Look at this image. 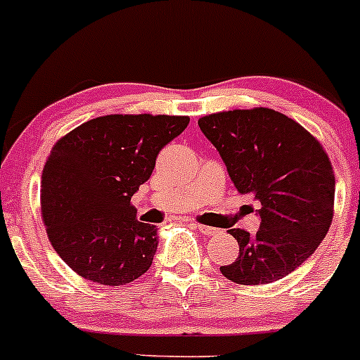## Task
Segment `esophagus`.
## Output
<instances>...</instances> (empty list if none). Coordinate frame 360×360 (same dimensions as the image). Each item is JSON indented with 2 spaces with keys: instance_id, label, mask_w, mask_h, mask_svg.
<instances>
[{
  "instance_id": "esophagus-1",
  "label": "esophagus",
  "mask_w": 360,
  "mask_h": 360,
  "mask_svg": "<svg viewBox=\"0 0 360 360\" xmlns=\"http://www.w3.org/2000/svg\"><path fill=\"white\" fill-rule=\"evenodd\" d=\"M191 225H193L197 230H200L202 233H205V236H214V233H218V229H214V226L200 225V223H197V221H193Z\"/></svg>"
}]
</instances>
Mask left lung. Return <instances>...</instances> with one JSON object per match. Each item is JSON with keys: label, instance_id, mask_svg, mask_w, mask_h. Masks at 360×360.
<instances>
[{"label": "left lung", "instance_id": "8db88e82", "mask_svg": "<svg viewBox=\"0 0 360 360\" xmlns=\"http://www.w3.org/2000/svg\"><path fill=\"white\" fill-rule=\"evenodd\" d=\"M202 134L218 149L239 193L262 204L257 233L229 230L239 244L223 276L265 285L304 264L333 223L336 179L326 149L306 128L265 107L209 114Z\"/></svg>", "mask_w": 360, "mask_h": 360}]
</instances>
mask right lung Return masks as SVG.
<instances>
[{
	"instance_id": "obj_1",
	"label": "right lung",
	"mask_w": 360,
	"mask_h": 360,
	"mask_svg": "<svg viewBox=\"0 0 360 360\" xmlns=\"http://www.w3.org/2000/svg\"><path fill=\"white\" fill-rule=\"evenodd\" d=\"M188 123V116L110 114L54 144L41 172V218L56 253L84 280L120 287L151 267L156 226L135 218L131 197Z\"/></svg>"
}]
</instances>
